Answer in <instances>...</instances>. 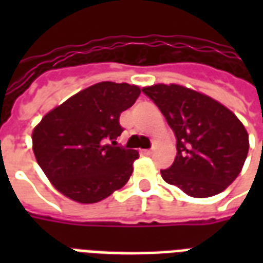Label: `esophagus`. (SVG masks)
I'll list each match as a JSON object with an SVG mask.
<instances>
[{
    "label": "esophagus",
    "instance_id": "1",
    "mask_svg": "<svg viewBox=\"0 0 263 263\" xmlns=\"http://www.w3.org/2000/svg\"><path fill=\"white\" fill-rule=\"evenodd\" d=\"M143 155H152L154 154V151L152 149H145V151H142Z\"/></svg>",
    "mask_w": 263,
    "mask_h": 263
}]
</instances>
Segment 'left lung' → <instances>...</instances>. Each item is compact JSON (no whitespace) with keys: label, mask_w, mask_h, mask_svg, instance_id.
<instances>
[{"label":"left lung","mask_w":263,"mask_h":263,"mask_svg":"<svg viewBox=\"0 0 263 263\" xmlns=\"http://www.w3.org/2000/svg\"><path fill=\"white\" fill-rule=\"evenodd\" d=\"M142 91L176 137L177 155L169 169L160 171L163 180L197 198L226 190L239 175L249 149L248 132L237 115L179 84H155Z\"/></svg>","instance_id":"8db88e82"}]
</instances>
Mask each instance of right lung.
Wrapping results in <instances>:
<instances>
[{
    "label": "right lung",
    "mask_w": 263,
    "mask_h": 263,
    "mask_svg": "<svg viewBox=\"0 0 263 263\" xmlns=\"http://www.w3.org/2000/svg\"><path fill=\"white\" fill-rule=\"evenodd\" d=\"M141 88L101 81L81 90L45 115L32 132L33 154L56 190L77 203L101 201L121 189L139 158L118 146L120 115Z\"/></svg>",
    "instance_id": "add662e5"
}]
</instances>
